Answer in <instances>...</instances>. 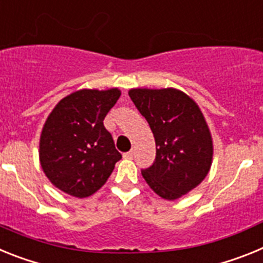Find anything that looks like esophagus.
I'll return each mask as SVG.
<instances>
[{"instance_id": "esophagus-1", "label": "esophagus", "mask_w": 263, "mask_h": 263, "mask_svg": "<svg viewBox=\"0 0 263 263\" xmlns=\"http://www.w3.org/2000/svg\"><path fill=\"white\" fill-rule=\"evenodd\" d=\"M133 157H134V150H130V152L125 153L124 154V158H126V159H132Z\"/></svg>"}]
</instances>
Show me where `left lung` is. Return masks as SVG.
I'll list each match as a JSON object with an SVG mask.
<instances>
[{
	"label": "left lung",
	"mask_w": 263,
	"mask_h": 263,
	"mask_svg": "<svg viewBox=\"0 0 263 263\" xmlns=\"http://www.w3.org/2000/svg\"><path fill=\"white\" fill-rule=\"evenodd\" d=\"M155 138L154 163L142 170L153 191L175 200L200 184L212 164L211 132L197 104L174 88L129 90Z\"/></svg>",
	"instance_id": "obj_1"
}]
</instances>
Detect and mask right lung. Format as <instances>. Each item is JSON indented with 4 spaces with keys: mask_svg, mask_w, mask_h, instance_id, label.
I'll list each match as a JSON object with an SVG mask.
<instances>
[{
    "mask_svg": "<svg viewBox=\"0 0 263 263\" xmlns=\"http://www.w3.org/2000/svg\"><path fill=\"white\" fill-rule=\"evenodd\" d=\"M120 96L117 88L81 89L52 109L42 130L39 160L60 191L80 199L93 195L122 158L104 126V118Z\"/></svg>",
    "mask_w": 263,
    "mask_h": 263,
    "instance_id": "1",
    "label": "right lung"
}]
</instances>
